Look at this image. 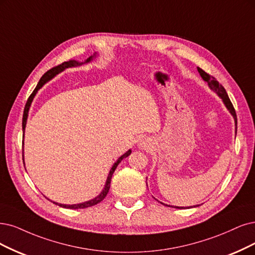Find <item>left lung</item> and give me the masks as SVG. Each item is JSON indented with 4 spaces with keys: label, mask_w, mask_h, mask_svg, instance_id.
Returning a JSON list of instances; mask_svg holds the SVG:
<instances>
[{
    "label": "left lung",
    "mask_w": 255,
    "mask_h": 255,
    "mask_svg": "<svg viewBox=\"0 0 255 255\" xmlns=\"http://www.w3.org/2000/svg\"><path fill=\"white\" fill-rule=\"evenodd\" d=\"M197 71L200 72L202 79H203L205 82L208 83V86H209V88H210L211 90H213L214 92H216V94H218V96L223 100V102H224V104H225L226 108H227V109L229 110V112L231 113V116H232V117H233V119H234V122H235V128H238V119H237V113H235L234 107H233L232 103H231V101H230V99H229V97H228L227 92H226L225 88L222 86V85H221L218 81H216V79H215V78L211 77L210 74H208L207 72H205L203 69H201V68L197 67ZM162 204H163V203H162ZM166 206H167V205H166ZM197 206H199V205H197ZM197 206H193V207H197ZM169 207H173V206H169ZM174 208H178V209H182V208H192V206H191V207H177V206H175Z\"/></svg>",
    "instance_id": "8db88e82"
}]
</instances>
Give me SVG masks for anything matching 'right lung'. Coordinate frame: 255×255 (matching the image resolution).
Here are the masks:
<instances>
[{"label":"right lung","mask_w":255,"mask_h":255,"mask_svg":"<svg viewBox=\"0 0 255 255\" xmlns=\"http://www.w3.org/2000/svg\"><path fill=\"white\" fill-rule=\"evenodd\" d=\"M96 56H97V53H94L93 55L89 56V58H88L86 61H85L84 63H79L78 61H75V60H70V61H68V62H64V63H62L61 65L55 66V67L51 68L50 70H48V71H47V72L43 75V77H42L41 80H40V82H39V84L36 85L35 89H34L33 92L30 94V97L28 98L27 103H26V105H25L24 115H23V123H22L23 133L25 132L26 122H27V118H28V111H29V108H30V105H31V103H32V101H33V98L35 97V94H36L37 91H39V89H41V88L43 87V85H44L46 82H48L49 80H51L52 78H54L55 75L58 74V73H60V72H62L63 70H65L66 68L77 67V66H81V65H83V64L89 63V62H91V61L93 60V58H96ZM23 137H24V135H23ZM23 144H24V140H23ZM130 153H131V150L129 149L127 152H125L121 157H119L118 161H117L115 164H113L112 168L110 169V171H109V174H108V177H107V181H106L105 187H104V189L102 190V192H101L98 196L94 197V199H92V200H90V201H87V202L80 203V204H73V205H64V204H59V203H55V202H53V204L58 205V206H60V207H63V208H68V209H83V208H88V207H91V206H94V205H97V204L101 203L104 199H105L107 193H108V191H109V189H110V183H111V177H112L113 172H115V170L117 169L118 165L122 162V159L127 157L128 155H130ZM23 161H24V155H23Z\"/></svg>","instance_id":"add662e5"}]
</instances>
